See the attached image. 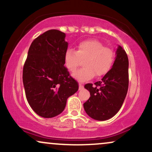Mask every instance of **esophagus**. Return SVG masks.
Listing matches in <instances>:
<instances>
[{
	"label": "esophagus",
	"instance_id": "esophagus-1",
	"mask_svg": "<svg viewBox=\"0 0 152 152\" xmlns=\"http://www.w3.org/2000/svg\"><path fill=\"white\" fill-rule=\"evenodd\" d=\"M83 85H82V83H79V90L83 89Z\"/></svg>",
	"mask_w": 152,
	"mask_h": 152
}]
</instances>
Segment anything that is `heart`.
I'll return each instance as SVG.
<instances>
[{"label":"heart","mask_w":152,"mask_h":152,"mask_svg":"<svg viewBox=\"0 0 152 152\" xmlns=\"http://www.w3.org/2000/svg\"><path fill=\"white\" fill-rule=\"evenodd\" d=\"M115 53L113 48L104 46L97 40H86L78 45L76 51L67 50L64 54V65L71 72H74L84 60V67L74 73V77L80 81L104 76L114 64Z\"/></svg>","instance_id":"b5f03b06"}]
</instances>
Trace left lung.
Segmentation results:
<instances>
[{"label":"left lung","mask_w":152,"mask_h":152,"mask_svg":"<svg viewBox=\"0 0 152 152\" xmlns=\"http://www.w3.org/2000/svg\"><path fill=\"white\" fill-rule=\"evenodd\" d=\"M90 98L83 104L86 114L95 120L105 121L121 109L129 87V59L121 46L116 50L112 68L102 81L85 84Z\"/></svg>","instance_id":"left-lung-1"}]
</instances>
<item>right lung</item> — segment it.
I'll use <instances>...</instances> for the list:
<instances>
[{"mask_svg":"<svg viewBox=\"0 0 152 152\" xmlns=\"http://www.w3.org/2000/svg\"><path fill=\"white\" fill-rule=\"evenodd\" d=\"M64 33L51 29L35 38L23 69L26 96L35 112L52 118L65 109L66 101L78 89V82L64 66L68 48Z\"/></svg>","mask_w":152,"mask_h":152,"instance_id":"obj_1","label":"right lung"}]
</instances>
